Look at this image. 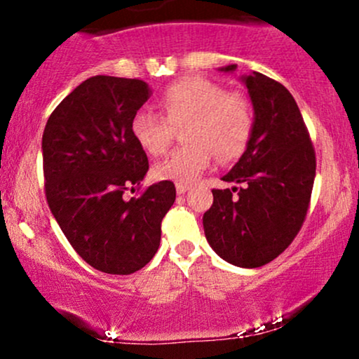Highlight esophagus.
I'll return each mask as SVG.
<instances>
[{
	"label": "esophagus",
	"instance_id": "esophagus-1",
	"mask_svg": "<svg viewBox=\"0 0 359 359\" xmlns=\"http://www.w3.org/2000/svg\"><path fill=\"white\" fill-rule=\"evenodd\" d=\"M175 189H177V194H185L189 191V189H191V185H189V184H177Z\"/></svg>",
	"mask_w": 359,
	"mask_h": 359
}]
</instances>
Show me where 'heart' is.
Masks as SVG:
<instances>
[{"mask_svg":"<svg viewBox=\"0 0 359 359\" xmlns=\"http://www.w3.org/2000/svg\"><path fill=\"white\" fill-rule=\"evenodd\" d=\"M163 116L138 111L131 119V135L150 156H162L172 145L174 130L184 126V147L154 168L160 180L192 182L211 163L234 162L245 154L253 135L255 113L250 100L228 93L224 86L205 77H184L172 82L158 96Z\"/></svg>","mask_w":359,"mask_h":359,"instance_id":"1","label":"heart"}]
</instances>
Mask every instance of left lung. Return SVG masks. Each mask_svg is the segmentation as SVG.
<instances>
[{
    "label": "left lung",
    "instance_id": "1",
    "mask_svg": "<svg viewBox=\"0 0 359 359\" xmlns=\"http://www.w3.org/2000/svg\"><path fill=\"white\" fill-rule=\"evenodd\" d=\"M243 82L253 102V135L240 162L222 177L241 187L212 189V205L203 222L209 245L222 259L258 269L283 253L306 221L316 151L285 86L259 72Z\"/></svg>",
    "mask_w": 359,
    "mask_h": 359
}]
</instances>
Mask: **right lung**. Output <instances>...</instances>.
Returning a JSON list of instances; mask_svg holds the SVG:
<instances>
[{"mask_svg":"<svg viewBox=\"0 0 359 359\" xmlns=\"http://www.w3.org/2000/svg\"><path fill=\"white\" fill-rule=\"evenodd\" d=\"M150 97L142 79L94 76L52 111L42 137L45 197L62 233L93 269L130 275L160 246L175 203L170 180L126 199L148 172L131 119Z\"/></svg>","mask_w":359,"mask_h":359,"instance_id":"1","label":"right lung"}]
</instances>
